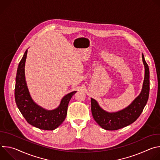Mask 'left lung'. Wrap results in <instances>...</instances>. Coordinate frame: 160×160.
Instances as JSON below:
<instances>
[{"label": "left lung", "mask_w": 160, "mask_h": 160, "mask_svg": "<svg viewBox=\"0 0 160 160\" xmlns=\"http://www.w3.org/2000/svg\"><path fill=\"white\" fill-rule=\"evenodd\" d=\"M142 61L145 68V77L141 94L130 105L117 112H108L103 110L97 101L91 98V111L94 119L102 128L116 130L133 123L142 113L149 98V69L142 54Z\"/></svg>", "instance_id": "8db88e82"}]
</instances>
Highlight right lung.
Masks as SVG:
<instances>
[{
  "label": "right lung",
  "instance_id": "1",
  "mask_svg": "<svg viewBox=\"0 0 160 160\" xmlns=\"http://www.w3.org/2000/svg\"><path fill=\"white\" fill-rule=\"evenodd\" d=\"M28 50L20 61L17 70L14 90L15 101L22 115L27 122L42 130H53L58 128L65 120L68 106L76 91L65 96L59 106L52 111L45 110L32 100L25 82V65Z\"/></svg>",
  "mask_w": 160,
  "mask_h": 160
}]
</instances>
